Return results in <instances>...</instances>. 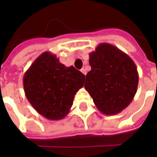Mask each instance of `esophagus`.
<instances>
[{"mask_svg":"<svg viewBox=\"0 0 157 157\" xmlns=\"http://www.w3.org/2000/svg\"><path fill=\"white\" fill-rule=\"evenodd\" d=\"M81 72H82V73L84 74V75H86V69H85V68H82V69H81Z\"/></svg>","mask_w":157,"mask_h":157,"instance_id":"obj_1","label":"esophagus"}]
</instances>
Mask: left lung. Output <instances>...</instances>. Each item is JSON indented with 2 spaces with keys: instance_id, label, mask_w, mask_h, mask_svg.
I'll return each instance as SVG.
<instances>
[{
  "instance_id": "obj_1",
  "label": "left lung",
  "mask_w": 157,
  "mask_h": 157,
  "mask_svg": "<svg viewBox=\"0 0 157 157\" xmlns=\"http://www.w3.org/2000/svg\"><path fill=\"white\" fill-rule=\"evenodd\" d=\"M91 70L85 88L99 111L118 114L133 100L139 84V73L131 58L118 48L101 43L90 54Z\"/></svg>"
}]
</instances>
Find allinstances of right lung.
Returning a JSON list of instances; mask_svg holds the SVG:
<instances>
[{
  "label": "right lung",
  "instance_id": "obj_1",
  "mask_svg": "<svg viewBox=\"0 0 157 157\" xmlns=\"http://www.w3.org/2000/svg\"><path fill=\"white\" fill-rule=\"evenodd\" d=\"M86 76L73 66L65 67L50 52L41 54L23 76L26 97L34 109L48 120L68 114Z\"/></svg>",
  "mask_w": 157,
  "mask_h": 157
}]
</instances>
